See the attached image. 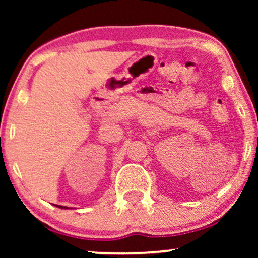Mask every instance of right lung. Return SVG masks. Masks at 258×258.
I'll return each instance as SVG.
<instances>
[{
  "label": "right lung",
  "instance_id": "1",
  "mask_svg": "<svg viewBox=\"0 0 258 258\" xmlns=\"http://www.w3.org/2000/svg\"><path fill=\"white\" fill-rule=\"evenodd\" d=\"M57 207H59V209H69V207H67V206H60V205H55Z\"/></svg>",
  "mask_w": 258,
  "mask_h": 258
}]
</instances>
